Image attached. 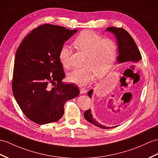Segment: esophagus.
Returning a JSON list of instances; mask_svg holds the SVG:
<instances>
[{
  "label": "esophagus",
  "mask_w": 158,
  "mask_h": 158,
  "mask_svg": "<svg viewBox=\"0 0 158 158\" xmlns=\"http://www.w3.org/2000/svg\"><path fill=\"white\" fill-rule=\"evenodd\" d=\"M87 92V89L85 87H80V93L81 94H84Z\"/></svg>",
  "instance_id": "1"
}]
</instances>
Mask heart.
Masks as SVG:
<instances>
[{
    "label": "heart",
    "mask_w": 158,
    "mask_h": 158,
    "mask_svg": "<svg viewBox=\"0 0 158 158\" xmlns=\"http://www.w3.org/2000/svg\"><path fill=\"white\" fill-rule=\"evenodd\" d=\"M73 44L86 57L83 68L73 70L67 76L69 81L79 86L91 83L95 75L98 78L104 77L110 70L116 59L118 45L111 38H103L92 31H82L77 37ZM70 48L62 46L58 52V59L64 68L70 65Z\"/></svg>",
    "instance_id": "b5f03b06"
}]
</instances>
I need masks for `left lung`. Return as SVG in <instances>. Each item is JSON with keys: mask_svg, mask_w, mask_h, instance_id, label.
Listing matches in <instances>:
<instances>
[{"mask_svg": "<svg viewBox=\"0 0 158 158\" xmlns=\"http://www.w3.org/2000/svg\"><path fill=\"white\" fill-rule=\"evenodd\" d=\"M106 31H111L116 35L117 42H118L119 52L118 61L120 63L127 61L137 62L141 59V54L140 53V51L138 49L136 43L125 29L120 27H109L106 29ZM92 92L93 89H91L88 91V96L90 98L92 95ZM84 117L88 122L93 124L95 126L102 128V129H110V128L114 127H106L99 124L96 119L93 118L90 109L87 110L85 112Z\"/></svg>", "mask_w": 158, "mask_h": 158, "instance_id": "8db88e82", "label": "left lung"}]
</instances>
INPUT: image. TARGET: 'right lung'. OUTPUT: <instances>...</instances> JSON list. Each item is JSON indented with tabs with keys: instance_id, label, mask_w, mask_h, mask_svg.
<instances>
[{
	"instance_id": "1",
	"label": "right lung",
	"mask_w": 158,
	"mask_h": 158,
	"mask_svg": "<svg viewBox=\"0 0 158 158\" xmlns=\"http://www.w3.org/2000/svg\"><path fill=\"white\" fill-rule=\"evenodd\" d=\"M77 29L41 25L25 37L15 58L12 89L22 112L32 122H56L64 114L65 102L79 94V88L62 82L65 74L58 52ZM54 86L51 88L50 85Z\"/></svg>"
}]
</instances>
